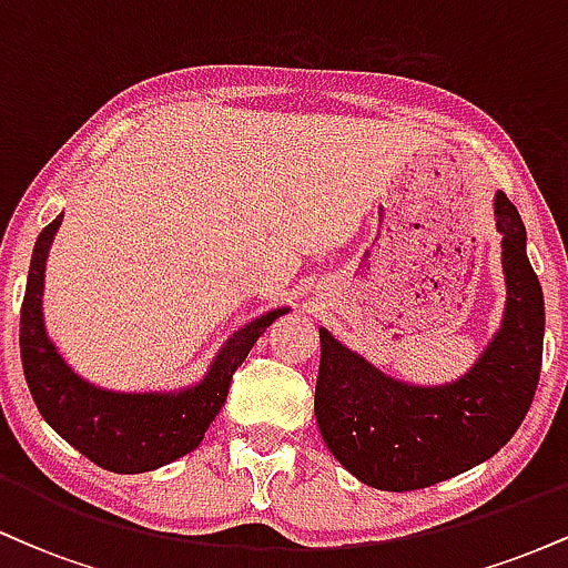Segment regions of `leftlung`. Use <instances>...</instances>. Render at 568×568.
<instances>
[{"label": "left lung", "mask_w": 568, "mask_h": 568, "mask_svg": "<svg viewBox=\"0 0 568 568\" xmlns=\"http://www.w3.org/2000/svg\"><path fill=\"white\" fill-rule=\"evenodd\" d=\"M507 304L475 366L440 387L397 382L321 328L315 416L325 446L366 486L414 491L470 470L513 438L537 393L545 298L526 256V226L494 197Z\"/></svg>", "instance_id": "8db88e82"}]
</instances>
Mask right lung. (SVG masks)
<instances>
[{
	"mask_svg": "<svg viewBox=\"0 0 568 568\" xmlns=\"http://www.w3.org/2000/svg\"><path fill=\"white\" fill-rule=\"evenodd\" d=\"M63 213L39 232L21 306V361L39 414L77 452L109 473H149L200 446L258 336L288 312L272 310L226 338L197 384L173 393H114L84 382L50 342L42 317L44 262Z\"/></svg>",
	"mask_w": 568,
	"mask_h": 568,
	"instance_id": "obj_1",
	"label": "right lung"
}]
</instances>
